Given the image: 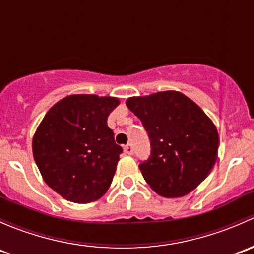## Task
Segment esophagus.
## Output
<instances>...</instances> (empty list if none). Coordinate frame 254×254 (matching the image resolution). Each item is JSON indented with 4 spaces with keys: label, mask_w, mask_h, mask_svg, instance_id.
<instances>
[{
    "label": "esophagus",
    "mask_w": 254,
    "mask_h": 254,
    "mask_svg": "<svg viewBox=\"0 0 254 254\" xmlns=\"http://www.w3.org/2000/svg\"><path fill=\"white\" fill-rule=\"evenodd\" d=\"M124 149H125V152L127 153V154H132L133 153V147H132V144H127V145H125L124 147Z\"/></svg>",
    "instance_id": "esophagus-1"
}]
</instances>
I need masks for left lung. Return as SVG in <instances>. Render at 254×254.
Masks as SVG:
<instances>
[{"instance_id":"left-lung-1","label":"left lung","mask_w":254,"mask_h":254,"mask_svg":"<svg viewBox=\"0 0 254 254\" xmlns=\"http://www.w3.org/2000/svg\"><path fill=\"white\" fill-rule=\"evenodd\" d=\"M142 121L152 145L139 164L143 178L157 194L180 197L196 189L217 160L218 132L210 117L179 91H160L127 99Z\"/></svg>"}]
</instances>
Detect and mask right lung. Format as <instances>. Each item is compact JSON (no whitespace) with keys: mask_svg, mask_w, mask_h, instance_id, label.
Returning a JSON list of instances; mask_svg holds the SVG:
<instances>
[{"mask_svg":"<svg viewBox=\"0 0 254 254\" xmlns=\"http://www.w3.org/2000/svg\"><path fill=\"white\" fill-rule=\"evenodd\" d=\"M117 97L69 95L45 114L32 140L36 164L48 187L76 204L104 196L122 148L115 143L107 117Z\"/></svg>","mask_w":254,"mask_h":254,"instance_id":"obj_1","label":"right lung"}]
</instances>
